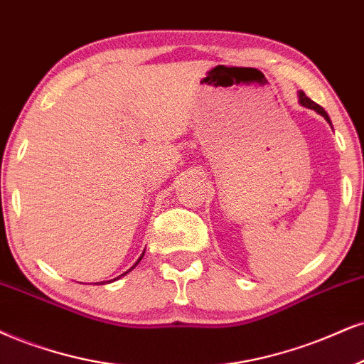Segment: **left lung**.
Masks as SVG:
<instances>
[{"label":"left lung","instance_id":"1","mask_svg":"<svg viewBox=\"0 0 364 364\" xmlns=\"http://www.w3.org/2000/svg\"><path fill=\"white\" fill-rule=\"evenodd\" d=\"M299 102H300V105H302V106H306V107H309V109H314V111H316V113H319L321 116H324V118H326V121H327V123H329V124H331L329 114H327V113H326V111H324V107H321L319 105H317V102H314L312 100H309V97L306 96V92H304V91H299Z\"/></svg>","mask_w":364,"mask_h":364}]
</instances>
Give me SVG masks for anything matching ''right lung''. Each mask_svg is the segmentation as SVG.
<instances>
[{"instance_id":"add662e5","label":"right lung","mask_w":364,"mask_h":364,"mask_svg":"<svg viewBox=\"0 0 364 364\" xmlns=\"http://www.w3.org/2000/svg\"><path fill=\"white\" fill-rule=\"evenodd\" d=\"M143 255H145V251H143V253H141V257H140V258H138V262H140V259L143 258ZM138 262H136V263H134L132 268H134V267H136V264H138ZM132 268H129V270H132ZM129 270H128V272H129ZM128 272H124V273H123V275H127V273H128ZM123 275H119V277H123ZM119 277H118V278H119ZM102 284H105V282H102Z\"/></svg>"}]
</instances>
